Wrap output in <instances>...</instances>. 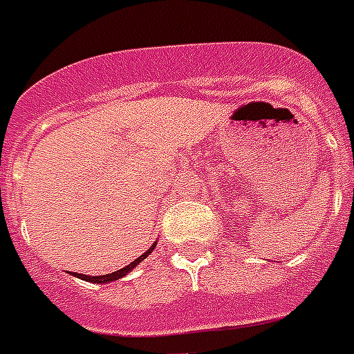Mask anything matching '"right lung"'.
<instances>
[{
	"label": "right lung",
	"instance_id": "obj_1",
	"mask_svg": "<svg viewBox=\"0 0 354 354\" xmlns=\"http://www.w3.org/2000/svg\"><path fill=\"white\" fill-rule=\"evenodd\" d=\"M156 243L158 242L152 243V245L149 247L147 251L143 252L142 257L136 258V260H134V261H131L129 266H125V267H123V269H118V271H114V272H109V274H100V277H87V274H82V272H71V271H68V274H71V277L80 278V280L91 281V283H111V281L120 280V278L127 277L129 272H131L132 269H134V267L140 266V263H142V261L145 260V258H147L152 251H154V247H156Z\"/></svg>",
	"mask_w": 354,
	"mask_h": 354
}]
</instances>
